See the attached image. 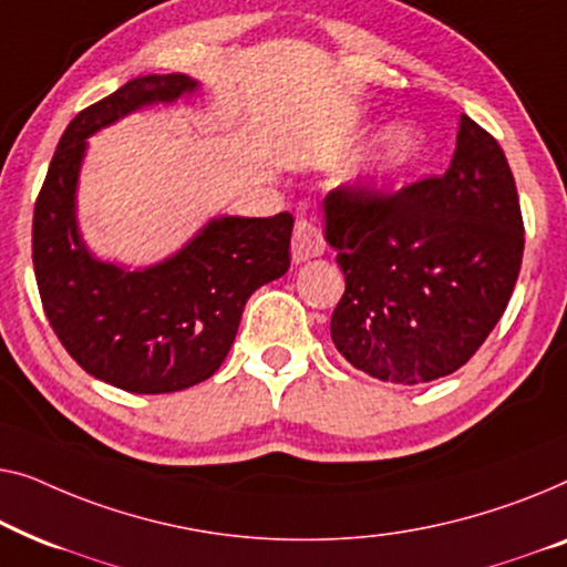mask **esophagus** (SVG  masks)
Returning <instances> with one entry per match:
<instances>
[{"mask_svg": "<svg viewBox=\"0 0 567 567\" xmlns=\"http://www.w3.org/2000/svg\"><path fill=\"white\" fill-rule=\"evenodd\" d=\"M323 249H326V241H323L321 228H318L316 223L308 218L295 220V230H292V261L295 265H300V261H308L313 257H321Z\"/></svg>", "mask_w": 567, "mask_h": 567, "instance_id": "obj_1", "label": "esophagus"}]
</instances>
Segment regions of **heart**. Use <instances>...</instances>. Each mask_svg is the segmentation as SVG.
<instances>
[{"mask_svg":"<svg viewBox=\"0 0 567 567\" xmlns=\"http://www.w3.org/2000/svg\"><path fill=\"white\" fill-rule=\"evenodd\" d=\"M413 151H416V135L405 125H390L385 133L380 135L378 146L367 158V177L385 179L395 174L401 166L411 162Z\"/></svg>","mask_w":567,"mask_h":567,"instance_id":"1","label":"heart"}]
</instances>
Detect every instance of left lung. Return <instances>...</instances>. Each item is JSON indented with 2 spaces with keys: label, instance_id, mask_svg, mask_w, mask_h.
Masks as SVG:
<instances>
[{
  "label": "left lung",
  "instance_id": "1",
  "mask_svg": "<svg viewBox=\"0 0 567 567\" xmlns=\"http://www.w3.org/2000/svg\"><path fill=\"white\" fill-rule=\"evenodd\" d=\"M323 213L347 277L331 316L341 357L398 385L460 370L504 316L522 269V207L498 141L462 115L442 177L390 195L341 185Z\"/></svg>",
  "mask_w": 567,
  "mask_h": 567
}]
</instances>
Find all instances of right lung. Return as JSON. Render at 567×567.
Listing matches in <instances>:
<instances>
[{"label": "right lung", "mask_w": 567, "mask_h": 567, "mask_svg": "<svg viewBox=\"0 0 567 567\" xmlns=\"http://www.w3.org/2000/svg\"><path fill=\"white\" fill-rule=\"evenodd\" d=\"M197 90L148 74L82 110L63 131L33 213V267L51 329L82 367L127 393H177L210 378L234 344L246 300L290 267L292 215H223L146 269L92 257L76 226L86 138L133 110Z\"/></svg>", "instance_id": "right-lung-1"}]
</instances>
